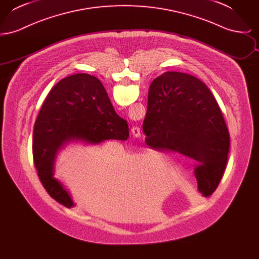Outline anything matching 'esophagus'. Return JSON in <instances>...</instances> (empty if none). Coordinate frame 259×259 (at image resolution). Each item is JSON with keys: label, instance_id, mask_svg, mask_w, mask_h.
<instances>
[{"label": "esophagus", "instance_id": "1", "mask_svg": "<svg viewBox=\"0 0 259 259\" xmlns=\"http://www.w3.org/2000/svg\"><path fill=\"white\" fill-rule=\"evenodd\" d=\"M131 131H132L133 135L135 136V137H140L141 136V130H140V127H138V126H134Z\"/></svg>", "mask_w": 259, "mask_h": 259}]
</instances>
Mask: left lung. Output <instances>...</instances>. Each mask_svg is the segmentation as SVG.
<instances>
[{
  "label": "left lung",
  "mask_w": 259,
  "mask_h": 259,
  "mask_svg": "<svg viewBox=\"0 0 259 259\" xmlns=\"http://www.w3.org/2000/svg\"><path fill=\"white\" fill-rule=\"evenodd\" d=\"M143 130L148 145L196 161L199 192L205 197L213 193L225 170L230 136L212 93L199 78L178 72L156 77L148 90Z\"/></svg>",
  "instance_id": "8db88e82"
}]
</instances>
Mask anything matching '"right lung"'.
Segmentation results:
<instances>
[{
	"label": "right lung",
	"instance_id": "obj_1",
	"mask_svg": "<svg viewBox=\"0 0 259 259\" xmlns=\"http://www.w3.org/2000/svg\"><path fill=\"white\" fill-rule=\"evenodd\" d=\"M128 136L127 121L115 112L97 77L75 74L63 78L49 93L34 127L33 157L44 187L65 207H74L70 193L53 177L59 150L71 142L97 145Z\"/></svg>",
	"mask_w": 259,
	"mask_h": 259
}]
</instances>
